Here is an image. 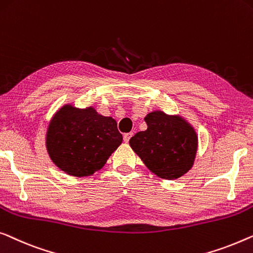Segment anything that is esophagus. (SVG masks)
Masks as SVG:
<instances>
[{
	"mask_svg": "<svg viewBox=\"0 0 253 253\" xmlns=\"http://www.w3.org/2000/svg\"><path fill=\"white\" fill-rule=\"evenodd\" d=\"M132 135H133V132H127V133H124V135H123L124 141H126V142H129L130 138L132 137Z\"/></svg>",
	"mask_w": 253,
	"mask_h": 253,
	"instance_id": "1",
	"label": "esophagus"
}]
</instances>
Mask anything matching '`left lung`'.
<instances>
[{
	"label": "left lung",
	"instance_id": "left-lung-1",
	"mask_svg": "<svg viewBox=\"0 0 253 253\" xmlns=\"http://www.w3.org/2000/svg\"><path fill=\"white\" fill-rule=\"evenodd\" d=\"M147 130L135 133L129 144L154 174L173 180L194 166L199 137L194 126L180 115L154 111L146 115Z\"/></svg>",
	"mask_w": 253,
	"mask_h": 253
}]
</instances>
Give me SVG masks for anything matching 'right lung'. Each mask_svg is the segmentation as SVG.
I'll list each match as a JSON object with an SVG mask.
<instances>
[{
    "label": "right lung",
    "instance_id": "right-lung-1",
    "mask_svg": "<svg viewBox=\"0 0 253 253\" xmlns=\"http://www.w3.org/2000/svg\"><path fill=\"white\" fill-rule=\"evenodd\" d=\"M118 123L93 107L66 104L54 113L45 134L50 159L65 173L86 177L99 171L122 144Z\"/></svg>",
    "mask_w": 253,
    "mask_h": 253
}]
</instances>
